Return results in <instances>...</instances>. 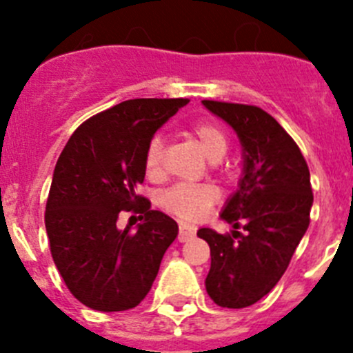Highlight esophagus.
Segmentation results:
<instances>
[{"label":"esophagus","instance_id":"34e87169","mask_svg":"<svg viewBox=\"0 0 353 353\" xmlns=\"http://www.w3.org/2000/svg\"><path fill=\"white\" fill-rule=\"evenodd\" d=\"M194 230H192V228H189V226H185V224H182V226H180V232H179V240L180 242H187V240L189 239H192V236H194Z\"/></svg>","mask_w":353,"mask_h":353}]
</instances>
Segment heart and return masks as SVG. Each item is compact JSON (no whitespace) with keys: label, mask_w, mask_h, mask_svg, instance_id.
Masks as SVG:
<instances>
[{"label":"heart","mask_w":353,"mask_h":353,"mask_svg":"<svg viewBox=\"0 0 353 353\" xmlns=\"http://www.w3.org/2000/svg\"><path fill=\"white\" fill-rule=\"evenodd\" d=\"M194 138L212 162H217L228 152V136L219 125L205 121L192 129ZM162 161V136H154L146 146L145 166L152 174L159 173ZM219 198L217 187L210 183H180L162 194V205L183 221L201 219Z\"/></svg>","instance_id":"b5f03b06"}]
</instances>
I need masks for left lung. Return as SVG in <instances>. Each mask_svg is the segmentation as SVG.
<instances>
[{
	"label": "left lung",
	"instance_id": "obj_1",
	"mask_svg": "<svg viewBox=\"0 0 353 353\" xmlns=\"http://www.w3.org/2000/svg\"><path fill=\"white\" fill-rule=\"evenodd\" d=\"M201 104L235 130L242 146L239 187L219 215L232 224V233L198 230L210 245L207 293L221 307L240 310L277 285L310 226V170L295 141L263 109L215 101ZM240 225L245 234L236 232Z\"/></svg>",
	"mask_w": 353,
	"mask_h": 353
}]
</instances>
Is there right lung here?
Wrapping results in <instances>:
<instances>
[{
  "label": "right lung",
  "instance_id": "add662e5",
  "mask_svg": "<svg viewBox=\"0 0 353 353\" xmlns=\"http://www.w3.org/2000/svg\"><path fill=\"white\" fill-rule=\"evenodd\" d=\"M187 99H134L90 118L72 134L52 173L46 232L70 293L104 313L132 310L150 292L162 256L179 235L170 215L136 194L145 154ZM121 210L143 214L136 230L116 226Z\"/></svg>",
  "mask_w": 353,
  "mask_h": 353
}]
</instances>
